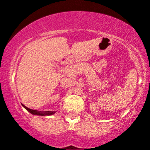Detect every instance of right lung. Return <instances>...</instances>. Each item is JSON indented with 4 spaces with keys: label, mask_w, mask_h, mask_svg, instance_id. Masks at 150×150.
I'll return each instance as SVG.
<instances>
[{
    "label": "right lung",
    "mask_w": 150,
    "mask_h": 150,
    "mask_svg": "<svg viewBox=\"0 0 150 150\" xmlns=\"http://www.w3.org/2000/svg\"><path fill=\"white\" fill-rule=\"evenodd\" d=\"M22 106H23L24 108H25L29 112L34 115H38V116H50V115H52L55 113L54 111H44V112H42V111H37V110L31 109V108H27V106H25V105L23 104H22Z\"/></svg>",
    "instance_id": "add662e5"
}]
</instances>
